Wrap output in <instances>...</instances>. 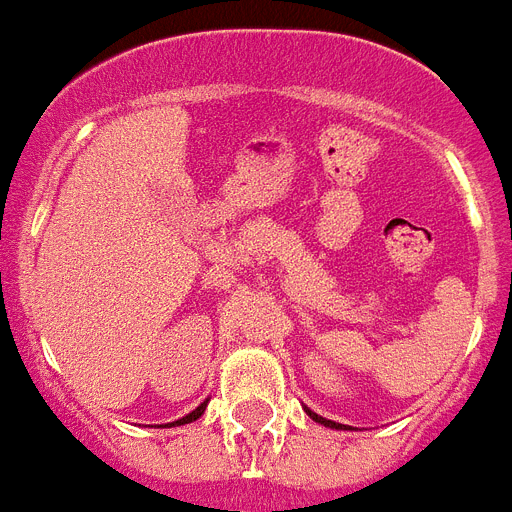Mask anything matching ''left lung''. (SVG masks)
I'll return each instance as SVG.
<instances>
[{
  "label": "left lung",
  "instance_id": "left-lung-1",
  "mask_svg": "<svg viewBox=\"0 0 512 512\" xmlns=\"http://www.w3.org/2000/svg\"><path fill=\"white\" fill-rule=\"evenodd\" d=\"M307 414H309V416H312V419H315V422L325 424V427H336V429H341V427H343V424H336V422H330V419H322V416H317V414H315V411H309V409H307ZM343 429H346V427H343Z\"/></svg>",
  "mask_w": 512,
  "mask_h": 512
}]
</instances>
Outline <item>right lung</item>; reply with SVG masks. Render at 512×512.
I'll return each mask as SVG.
<instances>
[{"label":"right lung","mask_w":512,"mask_h":512,"mask_svg":"<svg viewBox=\"0 0 512 512\" xmlns=\"http://www.w3.org/2000/svg\"><path fill=\"white\" fill-rule=\"evenodd\" d=\"M205 406H208V403H200V406H197V409L192 411V414L182 416V419H179V422H174V424H190V422H195V419H200V416H203Z\"/></svg>","instance_id":"right-lung-1"}]
</instances>
